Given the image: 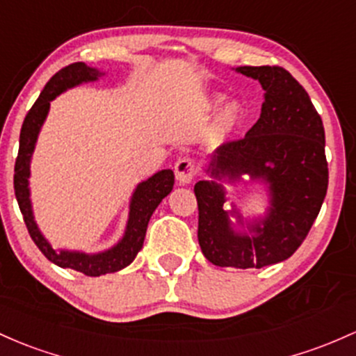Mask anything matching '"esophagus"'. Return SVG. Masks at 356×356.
Here are the masks:
<instances>
[{"instance_id":"esophagus-1","label":"esophagus","mask_w":356,"mask_h":356,"mask_svg":"<svg viewBox=\"0 0 356 356\" xmlns=\"http://www.w3.org/2000/svg\"><path fill=\"white\" fill-rule=\"evenodd\" d=\"M195 173H197V170H195V164L190 158H179L175 163V175H177L179 185H186V183L192 181Z\"/></svg>"}]
</instances>
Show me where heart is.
I'll use <instances>...</instances> for the list:
<instances>
[{"mask_svg":"<svg viewBox=\"0 0 356 356\" xmlns=\"http://www.w3.org/2000/svg\"><path fill=\"white\" fill-rule=\"evenodd\" d=\"M220 102H222V97H220V95H213V97L207 102V106L209 108H213V106L219 105ZM241 117H243V108H241L239 103H227L222 108V112H220L219 120H217V131H219V134L231 132L232 129L239 124Z\"/></svg>","mask_w":356,"mask_h":356,"instance_id":"obj_1","label":"heart"}]
</instances>
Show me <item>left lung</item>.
<instances>
[{
  "instance_id": "left-lung-1",
  "label": "left lung",
  "mask_w": 356,
  "mask_h": 356,
  "mask_svg": "<svg viewBox=\"0 0 356 356\" xmlns=\"http://www.w3.org/2000/svg\"><path fill=\"white\" fill-rule=\"evenodd\" d=\"M236 71L258 79L265 90L261 115L243 139L229 140L209 159L213 179L237 181L243 174L266 182L270 207L263 220L236 233L223 210L218 182L195 183L198 244L217 266L261 268L290 258L311 231L327 192L324 127L307 91L280 66H241Z\"/></svg>"
}]
</instances>
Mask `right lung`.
<instances>
[{"label":"right lung","instance_id":"obj_1","mask_svg":"<svg viewBox=\"0 0 356 356\" xmlns=\"http://www.w3.org/2000/svg\"><path fill=\"white\" fill-rule=\"evenodd\" d=\"M105 72H100L95 67L86 66L85 63H74L70 66L63 67L57 71L49 83L42 90L40 97L33 103L32 108L26 113L24 125L20 131V147H18L17 161H15V195H17L18 207L22 210L25 225L29 229L30 238L37 244V248L44 253L49 261L60 268H71L85 273L88 277H100L105 273H113L131 265L137 253L140 251L146 238L147 224L151 219L152 212L161 204V200L168 193L173 190L175 175L171 170H161L146 181L139 183L131 200V212H129L127 227L125 234L113 248L97 254L79 253V251H56L52 250L47 239L42 236V232L37 227L33 220L32 204H30V188H29V177H30V159L32 152L35 149L37 137H39L40 127L44 124L45 117L49 113V106L57 95L66 91L67 88L78 86L81 83L97 81Z\"/></svg>","mask_w":356,"mask_h":356}]
</instances>
